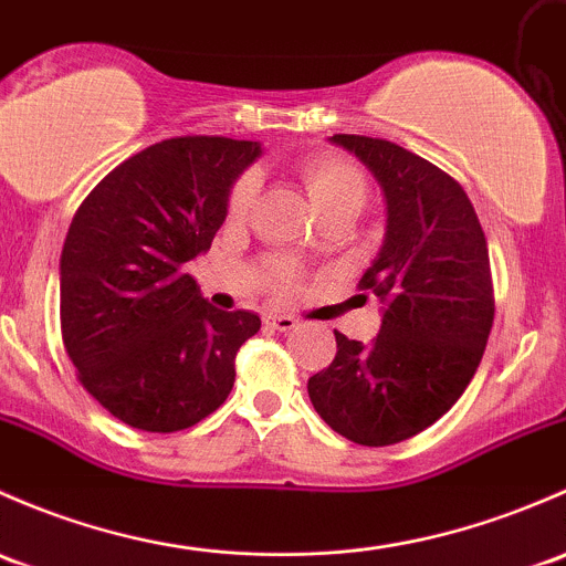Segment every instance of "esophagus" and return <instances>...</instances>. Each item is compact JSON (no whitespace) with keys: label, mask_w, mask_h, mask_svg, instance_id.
<instances>
[{"label":"esophagus","mask_w":566,"mask_h":566,"mask_svg":"<svg viewBox=\"0 0 566 566\" xmlns=\"http://www.w3.org/2000/svg\"><path fill=\"white\" fill-rule=\"evenodd\" d=\"M265 325H268V328H273V331L287 333V331L298 328V319L290 317V314H265Z\"/></svg>","instance_id":"1"}]
</instances>
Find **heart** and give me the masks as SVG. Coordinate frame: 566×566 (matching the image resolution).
Segmentation results:
<instances>
[{"label": "heart", "instance_id": "heart-1", "mask_svg": "<svg viewBox=\"0 0 566 566\" xmlns=\"http://www.w3.org/2000/svg\"><path fill=\"white\" fill-rule=\"evenodd\" d=\"M301 178L303 187H306L312 203L319 208L323 217H328L333 211H360L366 206L368 198V184L366 176L355 168L353 163L342 157H333V154H319V157L306 159L301 165ZM260 178L254 170L243 174L230 189L228 198V213L230 217H243L258 198ZM293 284V268L290 265H276L273 268V287L287 290Z\"/></svg>", "mask_w": 566, "mask_h": 566}]
</instances>
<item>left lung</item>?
I'll return each mask as SVG.
<instances>
[{
  "label": "left lung",
  "instance_id": "8db88e82",
  "mask_svg": "<svg viewBox=\"0 0 566 566\" xmlns=\"http://www.w3.org/2000/svg\"><path fill=\"white\" fill-rule=\"evenodd\" d=\"M385 192L388 219L360 290L382 303L371 344L336 331V358L308 377L319 418L366 448L437 423L483 360L493 325L485 233L461 184L396 143L333 135Z\"/></svg>",
  "mask_w": 566,
  "mask_h": 566
}]
</instances>
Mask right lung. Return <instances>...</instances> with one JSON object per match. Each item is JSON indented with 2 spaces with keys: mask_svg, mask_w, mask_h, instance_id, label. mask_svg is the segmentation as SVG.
I'll list each match as a JSON object with an SVG mask.
<instances>
[{
  "mask_svg": "<svg viewBox=\"0 0 566 566\" xmlns=\"http://www.w3.org/2000/svg\"><path fill=\"white\" fill-rule=\"evenodd\" d=\"M260 143L189 135L143 148L88 192L59 260L62 338L81 385L122 423L174 433L235 382L254 312H222L184 265L211 249Z\"/></svg>",
  "mask_w": 566,
  "mask_h": 566,
  "instance_id": "add662e5",
  "label": "right lung"
}]
</instances>
